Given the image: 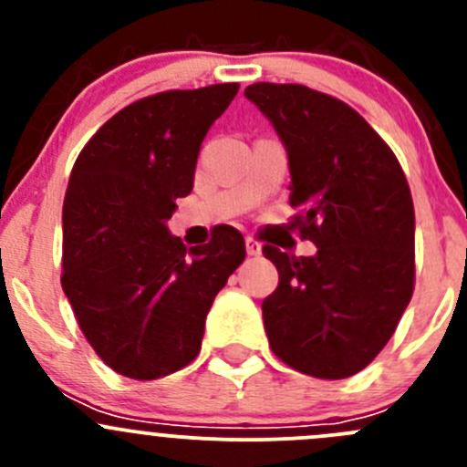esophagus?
I'll return each instance as SVG.
<instances>
[{
    "instance_id": "obj_1",
    "label": "esophagus",
    "mask_w": 467,
    "mask_h": 467,
    "mask_svg": "<svg viewBox=\"0 0 467 467\" xmlns=\"http://www.w3.org/2000/svg\"><path fill=\"white\" fill-rule=\"evenodd\" d=\"M246 253L248 255H262V244L257 239L248 237L246 239Z\"/></svg>"
}]
</instances>
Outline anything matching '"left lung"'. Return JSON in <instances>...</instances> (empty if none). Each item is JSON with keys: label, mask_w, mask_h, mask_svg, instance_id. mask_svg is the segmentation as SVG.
I'll list each match as a JSON object with an SVG mask.
<instances>
[{"label": "left lung", "mask_w": 467, "mask_h": 467, "mask_svg": "<svg viewBox=\"0 0 467 467\" xmlns=\"http://www.w3.org/2000/svg\"><path fill=\"white\" fill-rule=\"evenodd\" d=\"M286 146L291 225L317 244L264 246L277 289L262 303L271 350L294 370L346 379L389 343L413 296L416 216L390 146L348 103L298 83L244 89Z\"/></svg>", "instance_id": "1"}]
</instances>
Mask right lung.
Instances as JSON below:
<instances>
[{"label": "right lung", "mask_w": 467, "mask_h": 467, "mask_svg": "<svg viewBox=\"0 0 467 467\" xmlns=\"http://www.w3.org/2000/svg\"><path fill=\"white\" fill-rule=\"evenodd\" d=\"M239 83L150 94L112 115L74 162L63 203V285L115 373L158 379L196 359L216 294L246 257L233 225L203 246L169 234L201 142Z\"/></svg>", "instance_id": "1"}]
</instances>
